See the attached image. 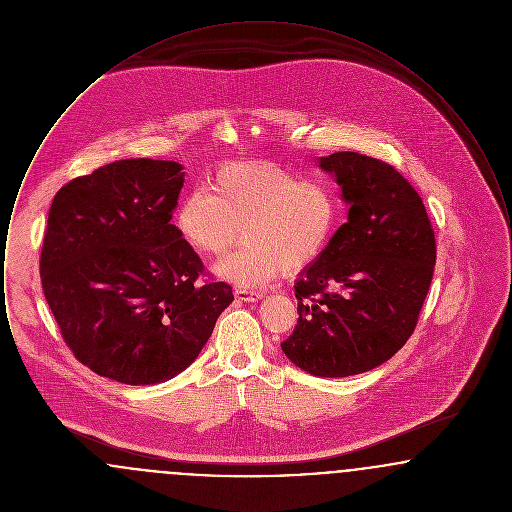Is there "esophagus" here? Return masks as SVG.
I'll return each mask as SVG.
<instances>
[{"mask_svg":"<svg viewBox=\"0 0 512 512\" xmlns=\"http://www.w3.org/2000/svg\"><path fill=\"white\" fill-rule=\"evenodd\" d=\"M236 297L240 299V301H245V303H249V301H259L261 297H263V293L255 292V290H236Z\"/></svg>","mask_w":512,"mask_h":512,"instance_id":"1","label":"esophagus"}]
</instances>
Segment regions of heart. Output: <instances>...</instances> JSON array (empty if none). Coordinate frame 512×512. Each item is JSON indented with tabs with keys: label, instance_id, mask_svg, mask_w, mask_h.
<instances>
[{
	"label": "heart",
	"instance_id": "obj_1",
	"mask_svg": "<svg viewBox=\"0 0 512 512\" xmlns=\"http://www.w3.org/2000/svg\"><path fill=\"white\" fill-rule=\"evenodd\" d=\"M340 215L334 188L270 163H238L215 172L205 192L184 195L174 228L194 251L220 259L217 274L240 286H263L282 268L311 265L330 242Z\"/></svg>",
	"mask_w": 512,
	"mask_h": 512
}]
</instances>
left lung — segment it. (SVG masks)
<instances>
[{"instance_id": "obj_1", "label": "left lung", "mask_w": 512, "mask_h": 512, "mask_svg": "<svg viewBox=\"0 0 512 512\" xmlns=\"http://www.w3.org/2000/svg\"><path fill=\"white\" fill-rule=\"evenodd\" d=\"M349 205L324 251L295 282L297 324L282 351L301 370L343 378L372 370L407 343L436 265L426 207L388 163L355 151L320 157Z\"/></svg>"}]
</instances>
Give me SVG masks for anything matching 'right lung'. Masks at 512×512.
Returning a JSON list of instances; mask_svg holds the SVG:
<instances>
[{"instance_id": "add662e5", "label": "right lung", "mask_w": 512, "mask_h": 512, "mask_svg": "<svg viewBox=\"0 0 512 512\" xmlns=\"http://www.w3.org/2000/svg\"><path fill=\"white\" fill-rule=\"evenodd\" d=\"M182 186L180 163L122 159L53 197L42 288L74 357L99 376L171 380L234 301L226 282L199 280L203 263L171 224Z\"/></svg>"}]
</instances>
